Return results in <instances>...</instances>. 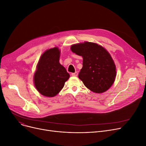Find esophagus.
I'll return each instance as SVG.
<instances>
[{
  "mask_svg": "<svg viewBox=\"0 0 146 146\" xmlns=\"http://www.w3.org/2000/svg\"><path fill=\"white\" fill-rule=\"evenodd\" d=\"M71 75L73 76V77H77V76L78 75V72H75L74 73H72Z\"/></svg>",
  "mask_w": 146,
  "mask_h": 146,
  "instance_id": "obj_1",
  "label": "esophagus"
}]
</instances>
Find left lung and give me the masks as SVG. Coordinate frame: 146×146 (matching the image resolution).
Returning a JSON list of instances; mask_svg holds the SVG:
<instances>
[{"instance_id": "8db88e82", "label": "left lung", "mask_w": 146, "mask_h": 146, "mask_svg": "<svg viewBox=\"0 0 146 146\" xmlns=\"http://www.w3.org/2000/svg\"><path fill=\"white\" fill-rule=\"evenodd\" d=\"M72 52L83 58L78 78L89 90L96 93L106 92L116 77V66L110 54L96 43L84 42L71 46Z\"/></svg>"}]
</instances>
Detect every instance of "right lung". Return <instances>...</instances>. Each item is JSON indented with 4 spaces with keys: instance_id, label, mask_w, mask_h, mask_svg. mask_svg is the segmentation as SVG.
Masks as SVG:
<instances>
[{
    "instance_id": "add662e5",
    "label": "right lung",
    "mask_w": 146,
    "mask_h": 146,
    "mask_svg": "<svg viewBox=\"0 0 146 146\" xmlns=\"http://www.w3.org/2000/svg\"><path fill=\"white\" fill-rule=\"evenodd\" d=\"M60 51L58 47L46 50L40 59L34 81L40 94L46 97L58 94L69 78L66 69L59 63Z\"/></svg>"
}]
</instances>
